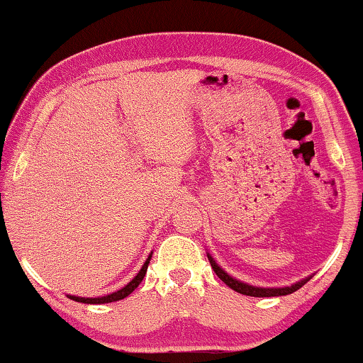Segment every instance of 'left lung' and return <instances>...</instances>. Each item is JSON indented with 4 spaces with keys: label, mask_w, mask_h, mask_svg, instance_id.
I'll use <instances>...</instances> for the list:
<instances>
[{
    "label": "left lung",
    "mask_w": 363,
    "mask_h": 363,
    "mask_svg": "<svg viewBox=\"0 0 363 363\" xmlns=\"http://www.w3.org/2000/svg\"><path fill=\"white\" fill-rule=\"evenodd\" d=\"M208 259H210V264L213 267V271L216 272V276L220 277V279L225 282L226 286H230L233 291L240 292V294H245V296H252V297H276V296H287V294H292V292H296L297 289H301L302 286L306 284L307 281L311 279V277H307V279H302L299 282H296V284H292L289 287H255V286H250V284H245V282L241 281H236L233 279L231 276H228L225 271L221 269L220 266L216 264L215 259L208 255Z\"/></svg>",
    "instance_id": "left-lung-1"
}]
</instances>
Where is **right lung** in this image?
Masks as SVG:
<instances>
[{"label": "right lung", "instance_id": "obj_1", "mask_svg": "<svg viewBox=\"0 0 363 363\" xmlns=\"http://www.w3.org/2000/svg\"><path fill=\"white\" fill-rule=\"evenodd\" d=\"M150 259H152V256H148V259L145 261V264L142 266V269L138 271V274L133 277V279L128 282L125 287H122L121 291L112 292V294L102 296V297H77V296H69V297H71V299L76 301V302H84V304H107V302L121 301V299H123V297L132 294V292L137 289L138 284H140L142 279H143V276L147 274V267H148V262H150Z\"/></svg>", "mask_w": 363, "mask_h": 363}]
</instances>
